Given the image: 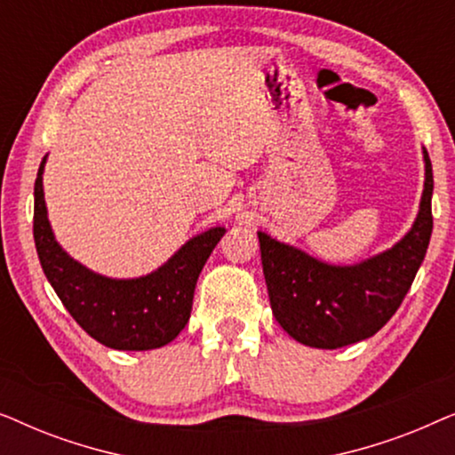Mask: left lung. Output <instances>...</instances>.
Returning <instances> with one entry per match:
<instances>
[{"mask_svg":"<svg viewBox=\"0 0 455 455\" xmlns=\"http://www.w3.org/2000/svg\"><path fill=\"white\" fill-rule=\"evenodd\" d=\"M433 167L425 151V190L410 232L377 257L327 265L259 232L260 260L279 325L296 341L335 350L375 335L400 308L425 260L433 232Z\"/></svg>","mask_w":455,"mask_h":455,"instance_id":"1","label":"left lung"}]
</instances>
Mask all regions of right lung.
<instances>
[{
	"mask_svg": "<svg viewBox=\"0 0 455 455\" xmlns=\"http://www.w3.org/2000/svg\"><path fill=\"white\" fill-rule=\"evenodd\" d=\"M43 167L45 159L35 180V246L43 271L68 313L92 339L114 350H155L176 339L190 319L196 279L226 228L195 235L148 275H99L68 257L55 242L43 195Z\"/></svg>",
	"mask_w": 455,
	"mask_h": 455,
	"instance_id": "add662e5",
	"label": "right lung"
}]
</instances>
